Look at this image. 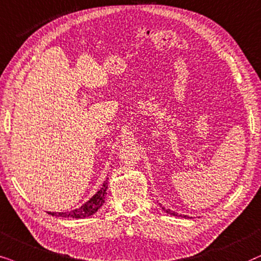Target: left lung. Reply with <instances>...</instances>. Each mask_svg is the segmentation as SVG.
I'll return each mask as SVG.
<instances>
[{
  "label": "left lung",
  "mask_w": 261,
  "mask_h": 261,
  "mask_svg": "<svg viewBox=\"0 0 261 261\" xmlns=\"http://www.w3.org/2000/svg\"><path fill=\"white\" fill-rule=\"evenodd\" d=\"M162 209L165 210L166 213H168L169 215H173V216H179V215L176 214V213H174V211H172V210H169V209H165V207H162ZM184 217H186V216H184Z\"/></svg>",
  "instance_id": "obj_1"
}]
</instances>
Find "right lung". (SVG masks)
I'll list each match as a JSON object with an SVG mask.
<instances>
[{
  "instance_id": "add662e5",
  "label": "right lung",
  "mask_w": 261,
  "mask_h": 261,
  "mask_svg": "<svg viewBox=\"0 0 261 261\" xmlns=\"http://www.w3.org/2000/svg\"><path fill=\"white\" fill-rule=\"evenodd\" d=\"M107 180L102 184L101 189L96 192L87 203L83 204L81 207L70 211V213H48L52 216L57 217H70V218H85L88 216H92L93 214H95L100 207L102 206V204L105 203V197H106V191H107Z\"/></svg>"
}]
</instances>
